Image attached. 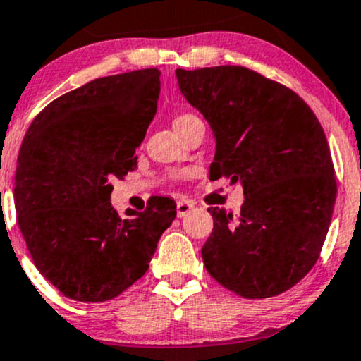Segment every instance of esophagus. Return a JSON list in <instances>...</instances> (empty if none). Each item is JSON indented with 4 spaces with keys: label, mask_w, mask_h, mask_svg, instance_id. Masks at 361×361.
<instances>
[{
    "label": "esophagus",
    "mask_w": 361,
    "mask_h": 361,
    "mask_svg": "<svg viewBox=\"0 0 361 361\" xmlns=\"http://www.w3.org/2000/svg\"><path fill=\"white\" fill-rule=\"evenodd\" d=\"M192 209H193L192 202H188V200H178L176 202V214H178V217L187 216V214L192 211Z\"/></svg>",
    "instance_id": "34e87169"
}]
</instances>
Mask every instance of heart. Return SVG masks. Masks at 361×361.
<instances>
[{
	"instance_id": "obj_1",
	"label": "heart",
	"mask_w": 361,
	"mask_h": 361,
	"mask_svg": "<svg viewBox=\"0 0 361 361\" xmlns=\"http://www.w3.org/2000/svg\"><path fill=\"white\" fill-rule=\"evenodd\" d=\"M195 120H199V116H195V114L181 113V114H178L176 118H174V126H176V130L178 128H183V126H187L188 123H192V121H195Z\"/></svg>"
}]
</instances>
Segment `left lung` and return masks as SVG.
Returning <instances> with one entry per match:
<instances>
[{
	"label": "left lung",
	"instance_id": "8db88e82",
	"mask_svg": "<svg viewBox=\"0 0 361 361\" xmlns=\"http://www.w3.org/2000/svg\"><path fill=\"white\" fill-rule=\"evenodd\" d=\"M181 94L212 126V178L243 183L238 214L207 209V272L248 300L271 298L312 271L334 211V164L326 133L286 85L245 66L176 70Z\"/></svg>",
	"mask_w": 361,
	"mask_h": 361
}]
</instances>
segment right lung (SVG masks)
<instances>
[{"label": "right lung", "mask_w": 361, "mask_h": 361, "mask_svg": "<svg viewBox=\"0 0 361 361\" xmlns=\"http://www.w3.org/2000/svg\"><path fill=\"white\" fill-rule=\"evenodd\" d=\"M159 75L144 68L87 82L49 102L22 142L13 192L18 228L37 271L71 300L121 295L147 272L176 217L168 197H150L144 212L128 209V219L109 202V181L137 169Z\"/></svg>", "instance_id": "right-lung-1"}]
</instances>
